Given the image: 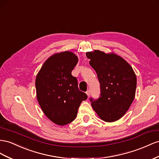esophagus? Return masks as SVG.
<instances>
[{"label": "esophagus", "instance_id": "esophagus-1", "mask_svg": "<svg viewBox=\"0 0 159 159\" xmlns=\"http://www.w3.org/2000/svg\"><path fill=\"white\" fill-rule=\"evenodd\" d=\"M86 94H87V96H88V98L90 96V91H89V90H88V91L86 92Z\"/></svg>", "mask_w": 159, "mask_h": 159}]
</instances>
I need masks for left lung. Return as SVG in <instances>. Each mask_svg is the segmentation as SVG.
<instances>
[{"label": "left lung", "mask_w": 159, "mask_h": 159, "mask_svg": "<svg viewBox=\"0 0 159 159\" xmlns=\"http://www.w3.org/2000/svg\"><path fill=\"white\" fill-rule=\"evenodd\" d=\"M89 64L100 84L101 96L90 99L91 105L102 120L117 121L130 108L135 98L136 75L132 66L120 55L100 50L86 52Z\"/></svg>", "instance_id": "obj_1"}]
</instances>
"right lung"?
Here are the masks:
<instances>
[{
  "label": "right lung",
  "mask_w": 159,
  "mask_h": 159,
  "mask_svg": "<svg viewBox=\"0 0 159 159\" xmlns=\"http://www.w3.org/2000/svg\"><path fill=\"white\" fill-rule=\"evenodd\" d=\"M78 57L70 51L53 54L43 64L35 79L39 104L51 122L64 126L74 121L87 95L78 89L71 71Z\"/></svg>",
  "instance_id": "right-lung-1"
}]
</instances>
